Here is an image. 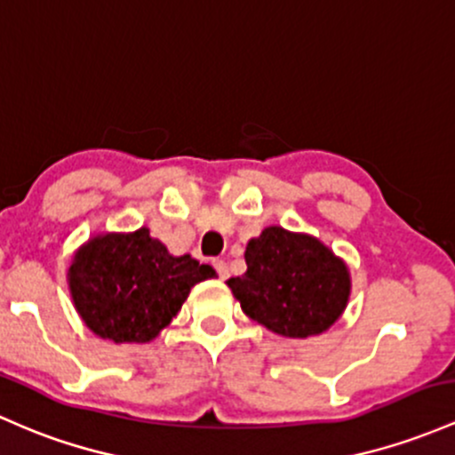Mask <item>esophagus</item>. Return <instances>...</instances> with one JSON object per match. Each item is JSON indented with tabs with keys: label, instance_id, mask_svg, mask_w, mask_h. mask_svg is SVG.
Wrapping results in <instances>:
<instances>
[{
	"label": "esophagus",
	"instance_id": "esophagus-1",
	"mask_svg": "<svg viewBox=\"0 0 455 455\" xmlns=\"http://www.w3.org/2000/svg\"><path fill=\"white\" fill-rule=\"evenodd\" d=\"M214 268H217V273H219V277H221V280H228L229 277V268H228V265L223 260H214Z\"/></svg>",
	"mask_w": 455,
	"mask_h": 455
}]
</instances>
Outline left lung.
Listing matches in <instances>:
<instances>
[{
    "label": "left lung",
    "instance_id": "obj_1",
    "mask_svg": "<svg viewBox=\"0 0 455 455\" xmlns=\"http://www.w3.org/2000/svg\"><path fill=\"white\" fill-rule=\"evenodd\" d=\"M247 271L228 286L243 312L286 339L325 331L349 301V268L310 234L280 226L262 229L245 249Z\"/></svg>",
    "mask_w": 455,
    "mask_h": 455
}]
</instances>
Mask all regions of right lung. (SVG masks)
I'll return each instance as SVG.
<instances>
[{
  "mask_svg": "<svg viewBox=\"0 0 455 455\" xmlns=\"http://www.w3.org/2000/svg\"><path fill=\"white\" fill-rule=\"evenodd\" d=\"M217 275L188 253L136 232L97 234L77 249L69 267L73 306L84 325L112 343H149L171 323L190 288Z\"/></svg>",
  "mask_w": 455,
  "mask_h": 455,
  "instance_id": "add662e5",
  "label": "right lung"
}]
</instances>
